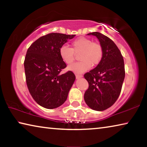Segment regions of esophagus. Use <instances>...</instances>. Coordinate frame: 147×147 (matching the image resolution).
I'll list each match as a JSON object with an SVG mask.
<instances>
[{
    "mask_svg": "<svg viewBox=\"0 0 147 147\" xmlns=\"http://www.w3.org/2000/svg\"><path fill=\"white\" fill-rule=\"evenodd\" d=\"M83 76L82 74H76V79H79L80 78H82Z\"/></svg>",
    "mask_w": 147,
    "mask_h": 147,
    "instance_id": "1",
    "label": "esophagus"
}]
</instances>
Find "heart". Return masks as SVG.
I'll use <instances>...</instances> for the list:
<instances>
[{"mask_svg":"<svg viewBox=\"0 0 147 147\" xmlns=\"http://www.w3.org/2000/svg\"><path fill=\"white\" fill-rule=\"evenodd\" d=\"M72 48L63 45L59 48V53L65 63L71 64L74 61L75 54L80 53V61L74 63L68 67L69 71L76 73H84L93 65L100 63L103 56V50L100 45L93 43L91 39L82 37L72 42Z\"/></svg>","mask_w":147,"mask_h":147,"instance_id":"heart-1","label":"heart"}]
</instances>
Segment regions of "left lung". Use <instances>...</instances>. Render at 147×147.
Returning <instances> with one entry per match:
<instances>
[{
	"label": "left lung",
	"instance_id": "1",
	"mask_svg": "<svg viewBox=\"0 0 147 147\" xmlns=\"http://www.w3.org/2000/svg\"><path fill=\"white\" fill-rule=\"evenodd\" d=\"M88 36H96L103 50V56L95 68L84 74L89 88L84 100L89 108L96 111L109 108L117 100L125 76L123 57L115 43L100 32Z\"/></svg>",
	"mask_w": 147,
	"mask_h": 147
}]
</instances>
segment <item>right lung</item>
Masks as SVG:
<instances>
[{"label":"right lung","mask_w":147,"mask_h":147,"mask_svg":"<svg viewBox=\"0 0 147 147\" xmlns=\"http://www.w3.org/2000/svg\"><path fill=\"white\" fill-rule=\"evenodd\" d=\"M76 35L51 33L42 36L29 47L24 62L30 93L39 105L54 109L68 96L76 77L71 71L60 74L67 65L59 56V48Z\"/></svg>","instance_id":"add662e5"}]
</instances>
